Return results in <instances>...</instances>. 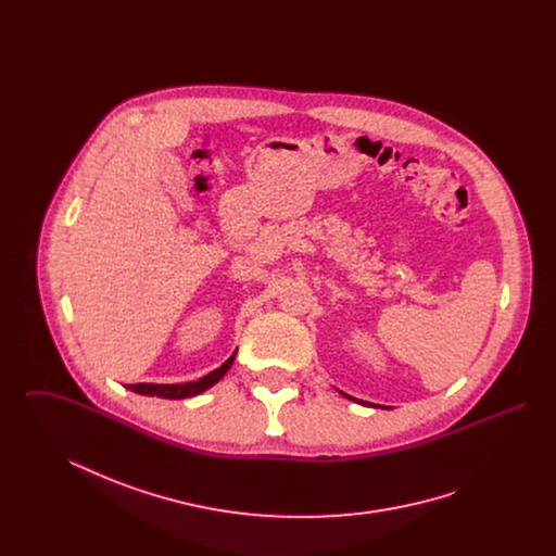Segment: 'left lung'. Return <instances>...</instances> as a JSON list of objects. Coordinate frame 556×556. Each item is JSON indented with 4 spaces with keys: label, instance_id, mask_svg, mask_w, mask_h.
I'll use <instances>...</instances> for the list:
<instances>
[{
    "label": "left lung",
    "instance_id": "obj_1",
    "mask_svg": "<svg viewBox=\"0 0 556 556\" xmlns=\"http://www.w3.org/2000/svg\"><path fill=\"white\" fill-rule=\"evenodd\" d=\"M340 394H342L344 397H348V400H354V402H358V404H367V406H372V408H388V406H383V404H372V402H365V400H358V397L348 396V394H344L342 390H340Z\"/></svg>",
    "mask_w": 556,
    "mask_h": 556
}]
</instances>
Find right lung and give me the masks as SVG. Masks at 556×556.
<instances>
[{
    "instance_id": "obj_1",
    "label": "right lung",
    "mask_w": 556,
    "mask_h": 556,
    "mask_svg": "<svg viewBox=\"0 0 556 556\" xmlns=\"http://www.w3.org/2000/svg\"><path fill=\"white\" fill-rule=\"evenodd\" d=\"M238 350L218 367L211 370L208 375H204L198 381H187V383H131L125 386L127 390H131L135 394H143V396L168 397V400H181V397H191L206 392L216 381H220L225 377V372L231 369L233 361H236Z\"/></svg>"
}]
</instances>
